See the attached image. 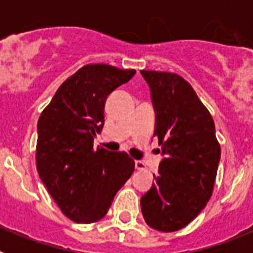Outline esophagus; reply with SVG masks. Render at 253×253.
Instances as JSON below:
<instances>
[{"label":"esophagus","mask_w":253,"mask_h":253,"mask_svg":"<svg viewBox=\"0 0 253 253\" xmlns=\"http://www.w3.org/2000/svg\"><path fill=\"white\" fill-rule=\"evenodd\" d=\"M134 163H135V169H144V167H146V166H144V163H143L142 161H135Z\"/></svg>","instance_id":"1"}]
</instances>
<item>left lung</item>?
Returning <instances> with one entry per match:
<instances>
[{"mask_svg":"<svg viewBox=\"0 0 253 253\" xmlns=\"http://www.w3.org/2000/svg\"><path fill=\"white\" fill-rule=\"evenodd\" d=\"M156 113L154 137L163 156L156 182L140 198L147 224L161 232L186 227L213 193L220 160L215 125L194 88L181 76L140 71Z\"/></svg>","mask_w":253,"mask_h":253,"instance_id":"8db88e82","label":"left lung"}]
</instances>
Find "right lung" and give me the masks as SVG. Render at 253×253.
Here are the masks:
<instances>
[{
  "instance_id": "add662e5",
  "label": "right lung",
  "mask_w": 253,
  "mask_h": 253,
  "mask_svg": "<svg viewBox=\"0 0 253 253\" xmlns=\"http://www.w3.org/2000/svg\"><path fill=\"white\" fill-rule=\"evenodd\" d=\"M134 75V69L87 64L60 84L38 120L37 169L73 222L88 224L104 218L133 173L135 165L128 154L93 149V138L104 126L109 95Z\"/></svg>"
}]
</instances>
